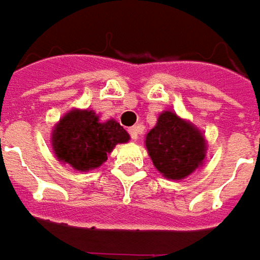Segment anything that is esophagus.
I'll use <instances>...</instances> for the list:
<instances>
[{"label":"esophagus","instance_id":"34e87169","mask_svg":"<svg viewBox=\"0 0 260 260\" xmlns=\"http://www.w3.org/2000/svg\"><path fill=\"white\" fill-rule=\"evenodd\" d=\"M128 132H129L131 138H132V139H138V134H139V128H138V126H132V128H129V129H128Z\"/></svg>","mask_w":260,"mask_h":260}]
</instances>
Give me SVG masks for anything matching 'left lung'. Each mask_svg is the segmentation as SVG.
Masks as SVG:
<instances>
[{"label":"left lung","instance_id":"1","mask_svg":"<svg viewBox=\"0 0 260 260\" xmlns=\"http://www.w3.org/2000/svg\"><path fill=\"white\" fill-rule=\"evenodd\" d=\"M145 147L152 164L170 180H183L202 166L206 158V139L202 131L166 111L149 131Z\"/></svg>","mask_w":260,"mask_h":260}]
</instances>
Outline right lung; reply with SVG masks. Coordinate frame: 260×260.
<instances>
[{
  "label": "right lung",
  "instance_id": "obj_1",
  "mask_svg": "<svg viewBox=\"0 0 260 260\" xmlns=\"http://www.w3.org/2000/svg\"><path fill=\"white\" fill-rule=\"evenodd\" d=\"M129 141V134L115 119L99 121L93 111L73 109L54 126L51 145L60 162L77 171H89L108 159L116 144Z\"/></svg>",
  "mask_w": 260,
  "mask_h": 260
}]
</instances>
